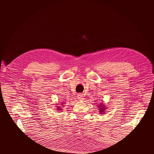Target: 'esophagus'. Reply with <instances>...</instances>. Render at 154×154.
Returning <instances> with one entry per match:
<instances>
[{"mask_svg":"<svg viewBox=\"0 0 154 154\" xmlns=\"http://www.w3.org/2000/svg\"><path fill=\"white\" fill-rule=\"evenodd\" d=\"M77 98L79 100H83V99H84V96H83V95L82 94H78Z\"/></svg>","mask_w":154,"mask_h":154,"instance_id":"34e87169","label":"esophagus"}]
</instances>
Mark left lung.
Returning <instances> with one entry per match:
<instances>
[{
    "mask_svg": "<svg viewBox=\"0 0 154 154\" xmlns=\"http://www.w3.org/2000/svg\"><path fill=\"white\" fill-rule=\"evenodd\" d=\"M98 108L100 109V114H104L105 113V110L106 109V106L104 105V104H102V103H100L98 105Z\"/></svg>",
    "mask_w": 154,
    "mask_h": 154,
    "instance_id": "left-lung-1",
    "label": "left lung"
}]
</instances>
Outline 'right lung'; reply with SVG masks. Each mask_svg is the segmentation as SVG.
<instances>
[{"instance_id":"1","label":"right lung","mask_w":154,"mask_h":154,"mask_svg":"<svg viewBox=\"0 0 154 154\" xmlns=\"http://www.w3.org/2000/svg\"><path fill=\"white\" fill-rule=\"evenodd\" d=\"M63 105V104H62ZM57 110H62V109L60 108V106H57Z\"/></svg>"}]
</instances>
